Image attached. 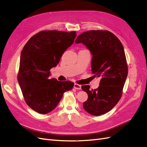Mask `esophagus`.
<instances>
[{"instance_id": "esophagus-1", "label": "esophagus", "mask_w": 147, "mask_h": 147, "mask_svg": "<svg viewBox=\"0 0 147 147\" xmlns=\"http://www.w3.org/2000/svg\"><path fill=\"white\" fill-rule=\"evenodd\" d=\"M74 88L75 89H76V90H80V89H81V85H80V84H77V83H75L74 84Z\"/></svg>"}]
</instances>
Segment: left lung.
<instances>
[{
    "label": "left lung",
    "instance_id": "left-lung-1",
    "mask_svg": "<svg viewBox=\"0 0 147 147\" xmlns=\"http://www.w3.org/2000/svg\"><path fill=\"white\" fill-rule=\"evenodd\" d=\"M75 43H82L92 56L91 71L100 77L99 86L90 90L82 86L88 97L83 108L94 116L106 113L119 100L127 76V66L124 48L119 40L108 30H90L79 35Z\"/></svg>",
    "mask_w": 147,
    "mask_h": 147
}]
</instances>
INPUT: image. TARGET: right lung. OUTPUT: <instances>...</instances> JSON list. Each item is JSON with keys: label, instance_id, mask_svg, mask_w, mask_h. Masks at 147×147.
I'll use <instances>...</instances> for the list:
<instances>
[{"label": "right lung", "instance_id": "obj_1", "mask_svg": "<svg viewBox=\"0 0 147 147\" xmlns=\"http://www.w3.org/2000/svg\"><path fill=\"white\" fill-rule=\"evenodd\" d=\"M76 36L75 31H41L31 37L21 51L18 81L26 104L35 112H51L64 92L74 87L72 82L57 81L49 77L50 69L59 64Z\"/></svg>", "mask_w": 147, "mask_h": 147}]
</instances>
